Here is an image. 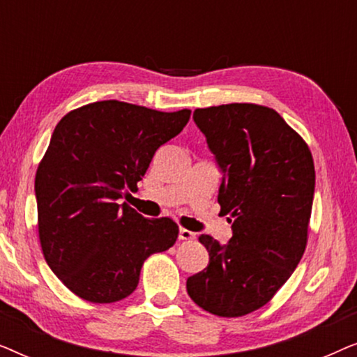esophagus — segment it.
<instances>
[{"instance_id": "esophagus-1", "label": "esophagus", "mask_w": 357, "mask_h": 357, "mask_svg": "<svg viewBox=\"0 0 357 357\" xmlns=\"http://www.w3.org/2000/svg\"><path fill=\"white\" fill-rule=\"evenodd\" d=\"M178 238L180 241H195V238H197V234L188 231V229H180Z\"/></svg>"}]
</instances>
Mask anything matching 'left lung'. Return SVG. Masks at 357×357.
I'll list each match as a JSON object with an SVG mask.
<instances>
[{
	"label": "left lung",
	"instance_id": "left-lung-1",
	"mask_svg": "<svg viewBox=\"0 0 357 357\" xmlns=\"http://www.w3.org/2000/svg\"><path fill=\"white\" fill-rule=\"evenodd\" d=\"M193 120L222 172L218 203L232 224L221 245L202 234L209 263L190 276L195 304L218 317L260 309L289 280L307 245L315 190L309 146L270 107L197 109Z\"/></svg>",
	"mask_w": 357,
	"mask_h": 357
}]
</instances>
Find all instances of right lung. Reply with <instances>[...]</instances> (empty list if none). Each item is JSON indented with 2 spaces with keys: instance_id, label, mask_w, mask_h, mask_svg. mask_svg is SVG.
<instances>
[{
  "instance_id": "add662e5",
  "label": "right lung",
  "mask_w": 357,
  "mask_h": 357,
  "mask_svg": "<svg viewBox=\"0 0 357 357\" xmlns=\"http://www.w3.org/2000/svg\"><path fill=\"white\" fill-rule=\"evenodd\" d=\"M190 114L102 100L58 121L36 174L38 237L48 266L81 299L128 297L146 258L177 241L172 219H146L119 199L136 190Z\"/></svg>"
}]
</instances>
